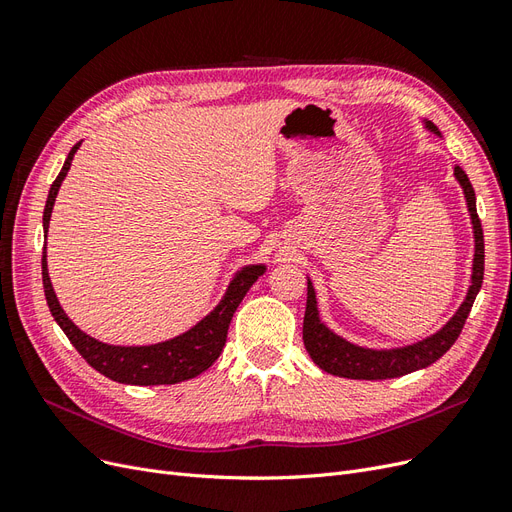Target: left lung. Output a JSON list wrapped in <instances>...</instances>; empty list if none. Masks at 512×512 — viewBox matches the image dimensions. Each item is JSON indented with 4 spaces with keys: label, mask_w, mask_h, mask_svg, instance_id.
Masks as SVG:
<instances>
[{
    "label": "left lung",
    "mask_w": 512,
    "mask_h": 512,
    "mask_svg": "<svg viewBox=\"0 0 512 512\" xmlns=\"http://www.w3.org/2000/svg\"><path fill=\"white\" fill-rule=\"evenodd\" d=\"M425 129L440 136L438 127L432 121H423ZM453 176L459 183L466 197V206L470 212L472 234H474V257H472V274L470 287L464 302L459 304L455 315L444 323L436 334L417 340L406 346H395V349H368V346L353 344L346 338L332 332L319 315L317 293L308 278V298H306V315H304V346L315 364L327 374L355 378V381H385V378H398L410 372L423 370L432 366L444 353H447L457 336L461 334L470 308L476 300L478 291L483 285L485 272V242H483V227L476 214V195L468 180V174L459 166L453 168Z\"/></svg>",
    "instance_id": "8db88e82"
}]
</instances>
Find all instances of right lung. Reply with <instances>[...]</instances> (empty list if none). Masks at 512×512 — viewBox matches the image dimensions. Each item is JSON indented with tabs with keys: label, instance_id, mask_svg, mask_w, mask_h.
<instances>
[{
	"label": "right lung",
	"instance_id": "add662e5",
	"mask_svg": "<svg viewBox=\"0 0 512 512\" xmlns=\"http://www.w3.org/2000/svg\"><path fill=\"white\" fill-rule=\"evenodd\" d=\"M80 144L82 140L72 146V151L68 153V159H65L59 176L51 185V191H48L44 217H42L44 238L48 232V223H51L55 197L59 193L63 178L70 172L72 159L80 148ZM263 272H266V263H253V266H244L242 270H238L234 278L229 280L227 291L221 298V302L214 306V310H210L202 321H197L191 329H187L185 334L157 342V344L119 346V344H106L91 338L89 334L82 332L78 325H74V321L68 315H65L55 295L51 276H48L46 244H44V255H42V283H44L46 304L51 308V315L55 317L57 325L63 329V334L68 336V340L74 344V349L87 359V364L91 368L110 378V381H117L123 385H142V387L176 385V383L189 381V378H195L197 374L208 370L223 351L225 340H227V329H229V323H232L236 308L240 306L246 291L253 287L255 280Z\"/></svg>",
	"mask_w": 512,
	"mask_h": 512
}]
</instances>
